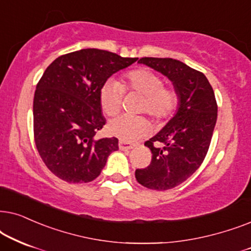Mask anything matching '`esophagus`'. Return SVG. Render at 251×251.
I'll list each match as a JSON object with an SVG mask.
<instances>
[{
	"label": "esophagus",
	"instance_id": "34e87169",
	"mask_svg": "<svg viewBox=\"0 0 251 251\" xmlns=\"http://www.w3.org/2000/svg\"><path fill=\"white\" fill-rule=\"evenodd\" d=\"M118 146H119V149L120 150H129V149H132L133 147H134V145H133V143L127 142V141H123V140H120L119 143H118Z\"/></svg>",
	"mask_w": 251,
	"mask_h": 251
}]
</instances>
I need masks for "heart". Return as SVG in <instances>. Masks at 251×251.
<instances>
[{"label":"heart","instance_id":"b5f03b06","mask_svg":"<svg viewBox=\"0 0 251 251\" xmlns=\"http://www.w3.org/2000/svg\"><path fill=\"white\" fill-rule=\"evenodd\" d=\"M124 92H134L145 96L141 110L163 122L170 118L178 108L179 94L173 87L164 86L162 76L147 69H134L124 75L122 83L109 79L100 89V105L106 116H115L123 105ZM149 120L142 116L123 115L109 123V132L124 141L146 135L149 131Z\"/></svg>","mask_w":251,"mask_h":251}]
</instances>
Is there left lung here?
I'll use <instances>...</instances> for the list:
<instances>
[{
    "label": "left lung",
    "instance_id": "obj_1",
    "mask_svg": "<svg viewBox=\"0 0 251 251\" xmlns=\"http://www.w3.org/2000/svg\"><path fill=\"white\" fill-rule=\"evenodd\" d=\"M139 63L171 80L179 109L162 131L145 142L151 150V162L136 169L135 178L149 189H171L186 181L205 158L217 122L215 93L202 72L176 59L142 57Z\"/></svg>",
    "mask_w": 251,
    "mask_h": 251
}]
</instances>
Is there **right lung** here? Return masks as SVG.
I'll return each instance as SVG.
<instances>
[{"label":"right lung","mask_w":251,"mask_h":251,"mask_svg":"<svg viewBox=\"0 0 251 251\" xmlns=\"http://www.w3.org/2000/svg\"><path fill=\"white\" fill-rule=\"evenodd\" d=\"M136 61L88 48L59 56L47 68L35 89L33 131L40 157L59 179L93 181L118 150V139L95 138L105 125L100 89L113 73Z\"/></svg>","instance_id":"add662e5"}]
</instances>
